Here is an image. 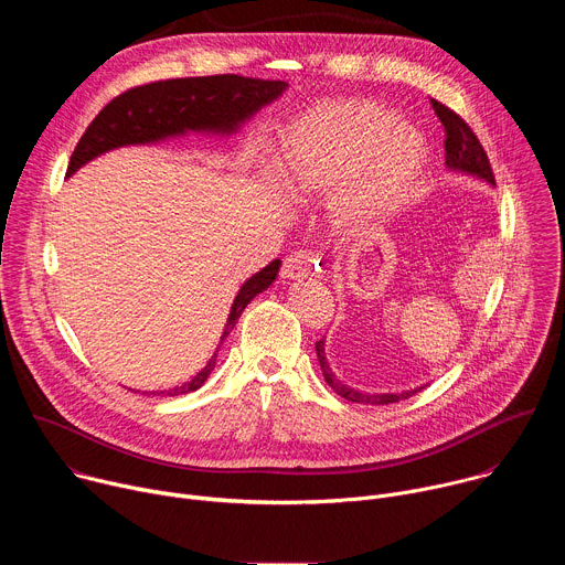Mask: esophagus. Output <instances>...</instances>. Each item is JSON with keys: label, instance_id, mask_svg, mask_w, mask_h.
Wrapping results in <instances>:
<instances>
[{"label": "esophagus", "instance_id": "esophagus-1", "mask_svg": "<svg viewBox=\"0 0 565 565\" xmlns=\"http://www.w3.org/2000/svg\"><path fill=\"white\" fill-rule=\"evenodd\" d=\"M317 270V257L310 250H295L284 262V275L288 279H306Z\"/></svg>", "mask_w": 565, "mask_h": 565}]
</instances>
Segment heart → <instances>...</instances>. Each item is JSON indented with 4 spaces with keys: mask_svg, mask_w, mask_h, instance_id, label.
<instances>
[{
    "mask_svg": "<svg viewBox=\"0 0 565 565\" xmlns=\"http://www.w3.org/2000/svg\"><path fill=\"white\" fill-rule=\"evenodd\" d=\"M425 140L366 103H324L297 118L281 136L277 172L292 196L338 183V214L366 221L405 203L425 168Z\"/></svg>",
    "mask_w": 565,
    "mask_h": 565,
    "instance_id": "heart-1",
    "label": "heart"
}]
</instances>
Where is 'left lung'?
I'll return each instance as SVG.
<instances>
[{
    "mask_svg": "<svg viewBox=\"0 0 565 565\" xmlns=\"http://www.w3.org/2000/svg\"><path fill=\"white\" fill-rule=\"evenodd\" d=\"M431 107H434L438 120L445 127V163H447V168L456 170V172H467V174L478 177V179H486L488 183L497 185L488 151L482 149V145L476 138V134L471 131V127L454 109H449L447 105H443V103H438L434 98H431ZM315 351H317V358H319L321 373H324V380L329 382V386L338 395L347 397L349 402H362V405H391V402L407 399V397H412L414 393H418L423 388L420 386V388L402 391V393H377V395L375 393L355 391V388L342 384L335 377V373L331 371V366L327 362V355H324V340H319L315 344Z\"/></svg>",
    "mask_w": 565,
    "mask_h": 565,
    "instance_id": "obj_1",
    "label": "left lung"
}]
</instances>
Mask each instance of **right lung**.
I'll list each match as a JSON object with an SVG mask.
<instances>
[{
  "label": "right lung",
  "instance_id": "1",
  "mask_svg": "<svg viewBox=\"0 0 565 565\" xmlns=\"http://www.w3.org/2000/svg\"><path fill=\"white\" fill-rule=\"evenodd\" d=\"M288 85L281 79H262V77H244L234 73L223 75H201V77H174L160 79V83H149L140 87H131L125 94L116 96L87 127L83 138L77 140L66 177L75 170L89 163L92 158L122 147V145H142L156 142L168 136L192 131H236L241 122H246L253 114H257L264 105L273 103L281 96ZM281 262H270L262 273L253 275L238 295L227 315V324L221 335L223 340L232 333L241 312L266 290L277 273ZM221 349V347H218ZM216 349V353H218ZM216 353L210 358L205 369L196 373L183 386H174L170 391H160L168 395H181L196 391L216 364ZM158 393V395H160Z\"/></svg>",
  "mask_w": 565,
  "mask_h": 565
}]
</instances>
